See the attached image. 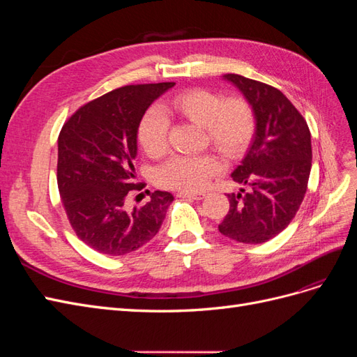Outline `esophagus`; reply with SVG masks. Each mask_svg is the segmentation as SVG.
Masks as SVG:
<instances>
[{
	"label": "esophagus",
	"mask_w": 357,
	"mask_h": 357,
	"mask_svg": "<svg viewBox=\"0 0 357 357\" xmlns=\"http://www.w3.org/2000/svg\"><path fill=\"white\" fill-rule=\"evenodd\" d=\"M178 198H188V199H202L205 197L204 192H178Z\"/></svg>",
	"instance_id": "1"
}]
</instances>
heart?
<instances>
[{"mask_svg": "<svg viewBox=\"0 0 357 357\" xmlns=\"http://www.w3.org/2000/svg\"><path fill=\"white\" fill-rule=\"evenodd\" d=\"M164 112L202 128L205 142L229 159L243 153L255 128L253 110L244 98H222L218 92L204 88L176 95L165 105ZM138 142L152 158H159L167 152L168 121L164 113L152 109L143 116L138 126ZM219 171L220 164L210 155L174 156L158 169L156 177L164 188L193 192L207 185Z\"/></svg>", "mask_w": 357, "mask_h": 357, "instance_id": "b5f03b06", "label": "heart"}]
</instances>
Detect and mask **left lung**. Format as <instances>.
<instances>
[{"instance_id":"obj_1","label":"left lung","mask_w":357,"mask_h":357,"mask_svg":"<svg viewBox=\"0 0 357 357\" xmlns=\"http://www.w3.org/2000/svg\"><path fill=\"white\" fill-rule=\"evenodd\" d=\"M223 80L232 83L250 104L255 134L231 174L245 188L228 193L229 211L219 231L234 241L261 244L287 228L305 197L311 134L283 92L238 74H225Z\"/></svg>"}]
</instances>
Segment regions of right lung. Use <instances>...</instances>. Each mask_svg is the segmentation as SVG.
<instances>
[{"mask_svg":"<svg viewBox=\"0 0 357 357\" xmlns=\"http://www.w3.org/2000/svg\"><path fill=\"white\" fill-rule=\"evenodd\" d=\"M174 82L114 89L75 112L58 138V188L79 238L107 256H123L160 229L169 192L156 190L143 207H129L135 185L134 159L139 122Z\"/></svg>","mask_w":357,"mask_h":357,"instance_id":"right-lung-1","label":"right lung"}]
</instances>
